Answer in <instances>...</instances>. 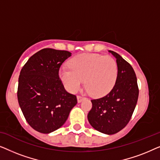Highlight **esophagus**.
Wrapping results in <instances>:
<instances>
[{
	"instance_id": "1",
	"label": "esophagus",
	"mask_w": 160,
	"mask_h": 160,
	"mask_svg": "<svg viewBox=\"0 0 160 160\" xmlns=\"http://www.w3.org/2000/svg\"><path fill=\"white\" fill-rule=\"evenodd\" d=\"M85 98L83 97V96H81V95H78L77 96V100H78V102H81L83 100H84Z\"/></svg>"
}]
</instances>
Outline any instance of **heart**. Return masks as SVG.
Instances as JSON below:
<instances>
[{
    "label": "heart",
    "instance_id": "1",
    "mask_svg": "<svg viewBox=\"0 0 160 160\" xmlns=\"http://www.w3.org/2000/svg\"><path fill=\"white\" fill-rule=\"evenodd\" d=\"M69 67H62L59 76L67 90L76 92L84 84L93 97L108 95L118 78V65L114 58L99 54H82L69 61Z\"/></svg>",
    "mask_w": 160,
    "mask_h": 160
}]
</instances>
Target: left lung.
I'll return each mask as SVG.
<instances>
[{
	"mask_svg": "<svg viewBox=\"0 0 160 160\" xmlns=\"http://www.w3.org/2000/svg\"><path fill=\"white\" fill-rule=\"evenodd\" d=\"M108 52L117 59V83L108 95L91 100L92 107L87 118L96 130L113 135L122 130L130 122L136 106L139 89L136 75L130 63L117 52Z\"/></svg>",
	"mask_w": 160,
	"mask_h": 160,
	"instance_id": "8db88e82",
	"label": "left lung"
}]
</instances>
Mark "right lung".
<instances>
[{"label":"right lung","instance_id":"obj_1","mask_svg":"<svg viewBox=\"0 0 160 160\" xmlns=\"http://www.w3.org/2000/svg\"><path fill=\"white\" fill-rule=\"evenodd\" d=\"M71 56L68 51L46 48L30 57L21 70L19 105L28 123L39 132L47 134L62 127L77 103L59 77L61 65Z\"/></svg>","mask_w":160,"mask_h":160}]
</instances>
